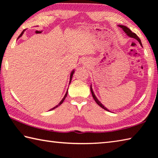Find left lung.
<instances>
[{
  "label": "left lung",
  "mask_w": 158,
  "mask_h": 158,
  "mask_svg": "<svg viewBox=\"0 0 158 158\" xmlns=\"http://www.w3.org/2000/svg\"><path fill=\"white\" fill-rule=\"evenodd\" d=\"M119 27H120L122 28V29L124 30V31H125V33L127 34V35L128 36H130V37H131V38H134V39H135L136 40H137V41H139V43L140 44L142 45V43H141V40L139 39V38L138 36H137V34H135V33H134V32H133V31H132L130 29H129V28H128L127 27H126V26H124V25H119ZM90 90H91V93H92V95H93V99H94V101L96 102V103L97 104H98L99 106H101L102 108H104V109H105V110H108V109L106 108L104 105H103L101 102H100L99 100H98V99L96 97V96H95V94H94V92H93V88H92V86H91V85H90Z\"/></svg>",
  "instance_id": "left-lung-1"
}]
</instances>
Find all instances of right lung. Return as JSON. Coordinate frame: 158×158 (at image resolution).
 <instances>
[{
	"instance_id": "1",
	"label": "right lung",
	"mask_w": 158,
	"mask_h": 158,
	"mask_svg": "<svg viewBox=\"0 0 158 158\" xmlns=\"http://www.w3.org/2000/svg\"><path fill=\"white\" fill-rule=\"evenodd\" d=\"M23 32L21 34V35H20V36H21V35H22V34H23ZM19 36V37H20ZM74 70H73V72H72V73H71V74H70V82H71V80H72V77H73V74H74ZM67 94H68V92H67V93H65V96H64V98H63V99L61 100V102H59V104H58V105H56V106L55 107H54V108H52V109H54V108H56V107H58L59 106H60V105H61V104H62V103L63 102H64V99H65V97H66V96H67Z\"/></svg>"
}]
</instances>
